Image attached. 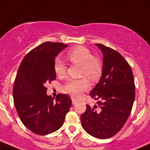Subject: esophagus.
Masks as SVG:
<instances>
[{"label":"esophagus","mask_w":150,"mask_h":150,"mask_svg":"<svg viewBox=\"0 0 150 150\" xmlns=\"http://www.w3.org/2000/svg\"><path fill=\"white\" fill-rule=\"evenodd\" d=\"M76 102H77V100H76V99H72V104H75V103H76Z\"/></svg>","instance_id":"esophagus-1"}]
</instances>
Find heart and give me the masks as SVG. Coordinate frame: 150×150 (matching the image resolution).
<instances>
[{"label":"heart","instance_id":"1","mask_svg":"<svg viewBox=\"0 0 150 150\" xmlns=\"http://www.w3.org/2000/svg\"><path fill=\"white\" fill-rule=\"evenodd\" d=\"M67 58L72 64H81V76H86L93 82H96L102 75V67L99 59L93 57L91 52L83 46H76L67 52ZM54 68L59 77H64L67 73V65L62 59L54 60ZM86 77L79 79H70L63 86V91L74 98H78L87 90L90 83Z\"/></svg>","mask_w":150,"mask_h":150}]
</instances>
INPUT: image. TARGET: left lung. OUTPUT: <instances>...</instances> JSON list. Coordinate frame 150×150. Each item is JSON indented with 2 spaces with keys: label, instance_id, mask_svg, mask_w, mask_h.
<instances>
[{
  "label": "left lung",
  "instance_id": "8db88e82",
  "mask_svg": "<svg viewBox=\"0 0 150 150\" xmlns=\"http://www.w3.org/2000/svg\"><path fill=\"white\" fill-rule=\"evenodd\" d=\"M103 53L102 78L91 91L97 105H86L81 116L83 128L95 138L104 139L120 131L132 110L135 84L128 62L115 50L96 43Z\"/></svg>",
  "mask_w": 150,
  "mask_h": 150
}]
</instances>
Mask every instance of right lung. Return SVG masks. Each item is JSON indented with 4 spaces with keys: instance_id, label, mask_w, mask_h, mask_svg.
Returning a JSON list of instances; mask_svg holds the SVG:
<instances>
[{
    "instance_id": "obj_1",
    "label": "right lung",
    "mask_w": 150,
    "mask_h": 150,
    "mask_svg": "<svg viewBox=\"0 0 150 150\" xmlns=\"http://www.w3.org/2000/svg\"><path fill=\"white\" fill-rule=\"evenodd\" d=\"M67 46L63 43L45 42L28 52L16 73L13 102L21 121L34 134L47 135L62 127L72 101L59 93L55 101L47 96L46 83L56 80L55 57Z\"/></svg>"
}]
</instances>
